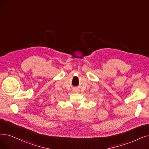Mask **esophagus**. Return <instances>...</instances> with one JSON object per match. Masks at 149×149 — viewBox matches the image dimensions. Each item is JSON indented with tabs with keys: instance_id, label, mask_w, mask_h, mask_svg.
I'll return each instance as SVG.
<instances>
[{
	"instance_id": "obj_1",
	"label": "esophagus",
	"mask_w": 149,
	"mask_h": 149,
	"mask_svg": "<svg viewBox=\"0 0 149 149\" xmlns=\"http://www.w3.org/2000/svg\"><path fill=\"white\" fill-rule=\"evenodd\" d=\"M73 92H74V93H79V89H73Z\"/></svg>"
}]
</instances>
